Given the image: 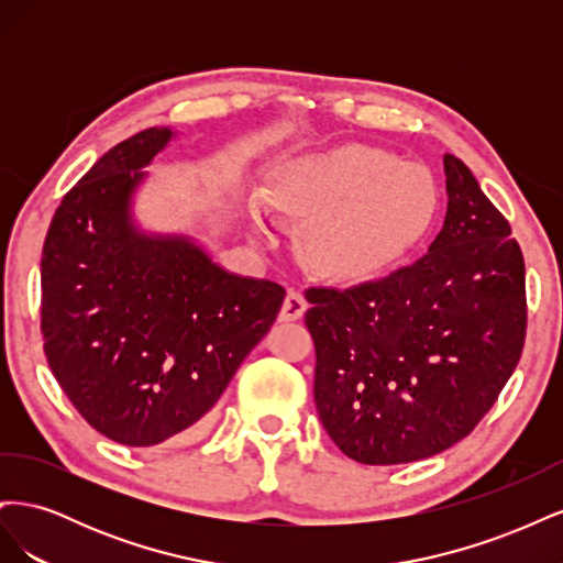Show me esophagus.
Masks as SVG:
<instances>
[{
	"mask_svg": "<svg viewBox=\"0 0 563 563\" xmlns=\"http://www.w3.org/2000/svg\"><path fill=\"white\" fill-rule=\"evenodd\" d=\"M305 310H308V300L302 298L300 291H294V288H291V291H288L286 298H284L279 319L282 321H298L305 314Z\"/></svg>",
	"mask_w": 563,
	"mask_h": 563,
	"instance_id": "esophagus-1",
	"label": "esophagus"
}]
</instances>
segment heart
<instances>
[{"mask_svg": "<svg viewBox=\"0 0 563 563\" xmlns=\"http://www.w3.org/2000/svg\"><path fill=\"white\" fill-rule=\"evenodd\" d=\"M269 201L288 223L305 228L310 265L343 286L391 275L428 240L439 216V187L428 168L364 143L282 162L269 178ZM249 220L253 234L267 236L258 209Z\"/></svg>", "mask_w": 563, "mask_h": 563, "instance_id": "obj_1", "label": "heart"}]
</instances>
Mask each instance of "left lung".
<instances>
[{
  "label": "left lung",
  "instance_id": "8db88e82",
  "mask_svg": "<svg viewBox=\"0 0 563 563\" xmlns=\"http://www.w3.org/2000/svg\"><path fill=\"white\" fill-rule=\"evenodd\" d=\"M446 218L411 267L310 288L323 430L364 465L437 455L467 437L512 376L526 335L521 249L470 168L444 155Z\"/></svg>",
  "mask_w": 563,
  "mask_h": 563
}]
</instances>
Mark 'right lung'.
<instances>
[{
    "label": "right lung",
    "instance_id": "1",
    "mask_svg": "<svg viewBox=\"0 0 563 563\" xmlns=\"http://www.w3.org/2000/svg\"><path fill=\"white\" fill-rule=\"evenodd\" d=\"M176 135L152 126L106 152L63 197L42 251L48 368L124 446L199 432L286 296L220 267L195 236L135 220L145 166Z\"/></svg>",
    "mask_w": 563,
    "mask_h": 563
}]
</instances>
